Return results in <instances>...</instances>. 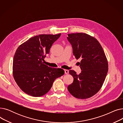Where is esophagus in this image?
<instances>
[{
	"instance_id": "esophagus-1",
	"label": "esophagus",
	"mask_w": 123,
	"mask_h": 123,
	"mask_svg": "<svg viewBox=\"0 0 123 123\" xmlns=\"http://www.w3.org/2000/svg\"><path fill=\"white\" fill-rule=\"evenodd\" d=\"M69 73V70H65V74H68Z\"/></svg>"
}]
</instances>
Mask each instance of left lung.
<instances>
[{
    "label": "left lung",
    "instance_id": "8db88e82",
    "mask_svg": "<svg viewBox=\"0 0 123 123\" xmlns=\"http://www.w3.org/2000/svg\"><path fill=\"white\" fill-rule=\"evenodd\" d=\"M68 36L73 55L77 59H81L79 63L82 70L79 75L74 70L69 71L74 81L68 90L76 98H89L98 92L104 82L108 71L107 59L101 44L94 37L84 33Z\"/></svg>",
    "mask_w": 123,
    "mask_h": 123
}]
</instances>
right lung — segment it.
Instances as JSON below:
<instances>
[{"instance_id": "add662e5", "label": "right lung", "mask_w": 123, "mask_h": 123, "mask_svg": "<svg viewBox=\"0 0 123 123\" xmlns=\"http://www.w3.org/2000/svg\"><path fill=\"white\" fill-rule=\"evenodd\" d=\"M60 35H36L17 49L13 61V76L26 94L36 97L42 96L48 92L54 80L64 75L63 69L49 67L43 62Z\"/></svg>"}]
</instances>
